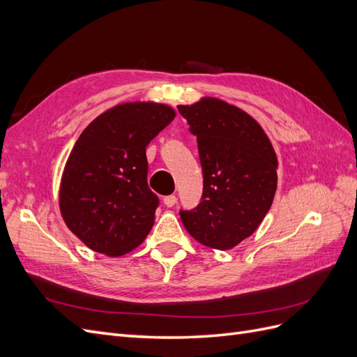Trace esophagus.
Wrapping results in <instances>:
<instances>
[{
    "instance_id": "1",
    "label": "esophagus",
    "mask_w": 357,
    "mask_h": 357,
    "mask_svg": "<svg viewBox=\"0 0 357 357\" xmlns=\"http://www.w3.org/2000/svg\"><path fill=\"white\" fill-rule=\"evenodd\" d=\"M177 202V197L176 195H167L164 197V204L167 205V207H172Z\"/></svg>"
}]
</instances>
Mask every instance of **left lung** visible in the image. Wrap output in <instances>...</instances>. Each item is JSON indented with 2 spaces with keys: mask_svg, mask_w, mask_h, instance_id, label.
<instances>
[{
  "mask_svg": "<svg viewBox=\"0 0 357 357\" xmlns=\"http://www.w3.org/2000/svg\"><path fill=\"white\" fill-rule=\"evenodd\" d=\"M197 135L204 176L201 202L180 210L198 243L229 250L261 225L277 190V156L252 116L218 98L178 105Z\"/></svg>",
  "mask_w": 357,
  "mask_h": 357,
  "instance_id": "8db88e82",
  "label": "left lung"
}]
</instances>
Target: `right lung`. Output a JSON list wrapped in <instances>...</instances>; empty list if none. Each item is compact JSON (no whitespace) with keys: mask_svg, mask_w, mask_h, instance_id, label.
Masks as SVG:
<instances>
[{"mask_svg":"<svg viewBox=\"0 0 357 357\" xmlns=\"http://www.w3.org/2000/svg\"><path fill=\"white\" fill-rule=\"evenodd\" d=\"M174 117L165 104H119L75 142L63 168L59 208L68 229L93 252L122 256L152 229L159 198L147 185L146 147Z\"/></svg>","mask_w":357,"mask_h":357,"instance_id":"right-lung-1","label":"right lung"}]
</instances>
